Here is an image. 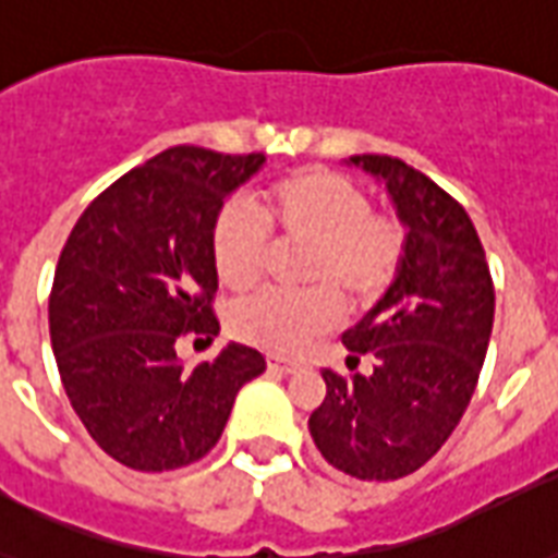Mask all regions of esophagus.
I'll list each match as a JSON object with an SVG mask.
<instances>
[{
  "label": "esophagus",
  "mask_w": 558,
  "mask_h": 558,
  "mask_svg": "<svg viewBox=\"0 0 558 558\" xmlns=\"http://www.w3.org/2000/svg\"><path fill=\"white\" fill-rule=\"evenodd\" d=\"M268 369H271V373L290 375V373H299L301 363L299 361H290V357H278V354H268Z\"/></svg>",
  "instance_id": "34e87169"
}]
</instances>
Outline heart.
<instances>
[{"mask_svg":"<svg viewBox=\"0 0 558 558\" xmlns=\"http://www.w3.org/2000/svg\"><path fill=\"white\" fill-rule=\"evenodd\" d=\"M266 221L283 239L307 242L295 292H257L230 313V331L266 352H295L340 316V295L363 307L387 292L405 257V230L373 213L369 197L349 177L311 168L280 180L263 201ZM209 254L221 287L251 290L268 259V233L239 201L218 209L209 230Z\"/></svg>","mask_w":558,"mask_h":558,"instance_id":"1","label":"heart"}]
</instances>
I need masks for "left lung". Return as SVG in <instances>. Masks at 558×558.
I'll return each mask as SVG.
<instances>
[{
    "instance_id": "left-lung-1",
    "label": "left lung",
    "mask_w": 558,
    "mask_h": 558,
    "mask_svg": "<svg viewBox=\"0 0 558 558\" xmlns=\"http://www.w3.org/2000/svg\"><path fill=\"white\" fill-rule=\"evenodd\" d=\"M387 189L405 227V257L342 345L375 357L369 375L322 369L311 414L322 458L366 482L414 473L447 444L470 405L494 328V283L464 206L393 156H349Z\"/></svg>"
}]
</instances>
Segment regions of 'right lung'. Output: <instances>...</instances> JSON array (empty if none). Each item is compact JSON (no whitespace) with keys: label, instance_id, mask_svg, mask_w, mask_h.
Masks as SVG:
<instances>
[{"label":"right lung","instance_id":"obj_1","mask_svg":"<svg viewBox=\"0 0 558 558\" xmlns=\"http://www.w3.org/2000/svg\"><path fill=\"white\" fill-rule=\"evenodd\" d=\"M263 165V153L171 147L114 180L70 230L49 340L82 426L123 468L165 473L204 458L239 390L266 369L242 342L195 369L177 357L183 333H218L209 230Z\"/></svg>","mask_w":558,"mask_h":558}]
</instances>
